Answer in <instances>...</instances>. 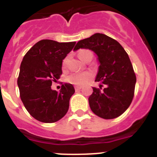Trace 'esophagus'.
Here are the masks:
<instances>
[{
    "mask_svg": "<svg viewBox=\"0 0 157 157\" xmlns=\"http://www.w3.org/2000/svg\"><path fill=\"white\" fill-rule=\"evenodd\" d=\"M82 87L81 86H75V91H78L81 90Z\"/></svg>",
    "mask_w": 157,
    "mask_h": 157,
    "instance_id": "34e87169",
    "label": "esophagus"
}]
</instances>
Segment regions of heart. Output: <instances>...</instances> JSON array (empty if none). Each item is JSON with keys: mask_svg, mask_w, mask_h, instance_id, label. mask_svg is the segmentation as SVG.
<instances>
[{"mask_svg": "<svg viewBox=\"0 0 157 157\" xmlns=\"http://www.w3.org/2000/svg\"><path fill=\"white\" fill-rule=\"evenodd\" d=\"M89 54H91V52H90L89 50H82L78 53V56H79V58L82 60L84 61L86 56L89 55ZM66 63L67 59H65L63 62V66H65ZM92 77L93 73L90 71H86L83 72H74V73H71V74H70L67 77V81L73 84V85L82 86L86 82H88L92 78Z\"/></svg>", "mask_w": 157, "mask_h": 157, "instance_id": "1", "label": "heart"}]
</instances>
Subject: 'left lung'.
I'll return each mask as SVG.
<instances>
[{"mask_svg":"<svg viewBox=\"0 0 157 157\" xmlns=\"http://www.w3.org/2000/svg\"><path fill=\"white\" fill-rule=\"evenodd\" d=\"M88 48L98 56L100 66L95 82L100 89L93 87L89 104L94 114L105 120L121 116L131 104L136 76L124 48L115 39L104 34H93L78 41L74 50ZM103 85L105 88L101 91Z\"/></svg>","mask_w":157,"mask_h":157,"instance_id":"left-lung-1","label":"left lung"}]
</instances>
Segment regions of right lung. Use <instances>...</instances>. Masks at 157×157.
I'll return each instance as SVG.
<instances>
[{
    "label": "right lung",
    "mask_w": 157,
    "mask_h": 157,
    "mask_svg": "<svg viewBox=\"0 0 157 157\" xmlns=\"http://www.w3.org/2000/svg\"><path fill=\"white\" fill-rule=\"evenodd\" d=\"M75 41L58 42L44 39L26 53L17 83L20 98L30 116L42 123H55L66 115L74 86L64 83L59 92L51 89L62 74V62Z\"/></svg>",
    "instance_id": "obj_1"
}]
</instances>
